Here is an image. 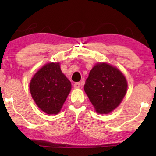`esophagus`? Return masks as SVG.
<instances>
[{"label": "esophagus", "instance_id": "obj_1", "mask_svg": "<svg viewBox=\"0 0 156 156\" xmlns=\"http://www.w3.org/2000/svg\"><path fill=\"white\" fill-rule=\"evenodd\" d=\"M74 87L76 89L80 88V82H77V83H75L74 84Z\"/></svg>", "mask_w": 156, "mask_h": 156}]
</instances>
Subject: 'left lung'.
<instances>
[{
  "mask_svg": "<svg viewBox=\"0 0 156 156\" xmlns=\"http://www.w3.org/2000/svg\"><path fill=\"white\" fill-rule=\"evenodd\" d=\"M127 88L122 73L105 63L96 64L92 68L84 85V91L99 114H108L117 108Z\"/></svg>",
  "mask_w": 156,
  "mask_h": 156,
  "instance_id": "8db88e82",
  "label": "left lung"
}]
</instances>
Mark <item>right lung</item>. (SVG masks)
I'll use <instances>...</instances> for the list:
<instances>
[{
  "mask_svg": "<svg viewBox=\"0 0 156 156\" xmlns=\"http://www.w3.org/2000/svg\"><path fill=\"white\" fill-rule=\"evenodd\" d=\"M71 90V83L58 63H49L34 75L30 92L36 104L48 114H58Z\"/></svg>",
  "mask_w": 156,
  "mask_h": 156,
  "instance_id": "1",
  "label": "right lung"
}]
</instances>
